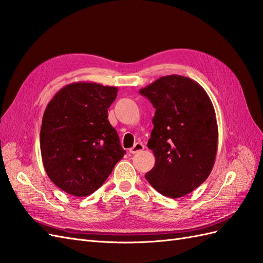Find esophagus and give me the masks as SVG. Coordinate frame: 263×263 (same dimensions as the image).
<instances>
[{"label":"esophagus","mask_w":263,"mask_h":263,"mask_svg":"<svg viewBox=\"0 0 263 263\" xmlns=\"http://www.w3.org/2000/svg\"><path fill=\"white\" fill-rule=\"evenodd\" d=\"M142 150H144V145L141 143V142H137L136 144H134L131 149L129 150L130 151V153H132V154H134V153H137V152H139V151H142Z\"/></svg>","instance_id":"esophagus-1"}]
</instances>
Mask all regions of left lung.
Instances as JSON below:
<instances>
[{
  "mask_svg": "<svg viewBox=\"0 0 263 263\" xmlns=\"http://www.w3.org/2000/svg\"><path fill=\"white\" fill-rule=\"evenodd\" d=\"M156 113L147 147L156 164L145 174L167 198H181L204 182L218 151V124L210 98L196 81L162 77L140 90Z\"/></svg>",
  "mask_w": 263,
  "mask_h": 263,
  "instance_id": "1",
  "label": "left lung"
}]
</instances>
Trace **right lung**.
<instances>
[{
  "instance_id": "obj_1",
  "label": "right lung",
  "mask_w": 263,
  "mask_h": 263,
  "mask_svg": "<svg viewBox=\"0 0 263 263\" xmlns=\"http://www.w3.org/2000/svg\"><path fill=\"white\" fill-rule=\"evenodd\" d=\"M118 87L74 82L62 87L46 105L40 147L46 174L60 189L85 197L104 183L123 158L107 109Z\"/></svg>"
}]
</instances>
